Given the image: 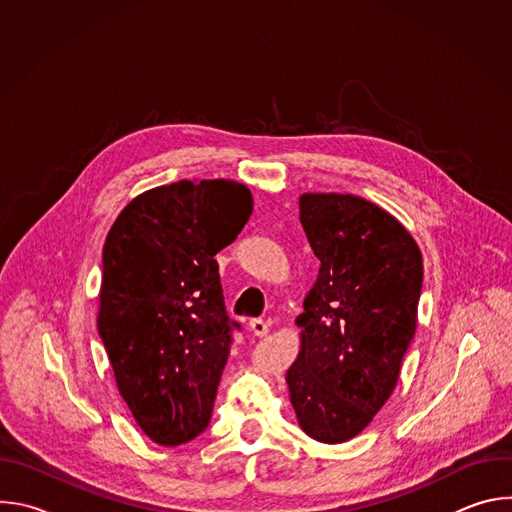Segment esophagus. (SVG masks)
I'll use <instances>...</instances> for the list:
<instances>
[{
  "instance_id": "esophagus-1",
  "label": "esophagus",
  "mask_w": 512,
  "mask_h": 512,
  "mask_svg": "<svg viewBox=\"0 0 512 512\" xmlns=\"http://www.w3.org/2000/svg\"><path fill=\"white\" fill-rule=\"evenodd\" d=\"M249 328H251V332L255 334V336H259V338H263V336H267L269 334V324L265 322V320H251L249 322Z\"/></svg>"
}]
</instances>
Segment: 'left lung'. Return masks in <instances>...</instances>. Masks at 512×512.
<instances>
[{"label":"left lung","instance_id":"8db88e82","mask_svg":"<svg viewBox=\"0 0 512 512\" xmlns=\"http://www.w3.org/2000/svg\"><path fill=\"white\" fill-rule=\"evenodd\" d=\"M300 221L320 259L296 318L300 352L285 381L312 440H352L387 403L417 328L423 259L413 235L354 194L304 192Z\"/></svg>","mask_w":512,"mask_h":512}]
</instances>
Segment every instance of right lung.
Instances as JSON below:
<instances>
[{"label": "right lung", "instance_id": "1", "mask_svg": "<svg viewBox=\"0 0 512 512\" xmlns=\"http://www.w3.org/2000/svg\"><path fill=\"white\" fill-rule=\"evenodd\" d=\"M253 212L235 180H180L137 194L103 247L97 328L139 429L180 446L208 425L231 346L214 255Z\"/></svg>", "mask_w": 512, "mask_h": 512}]
</instances>
